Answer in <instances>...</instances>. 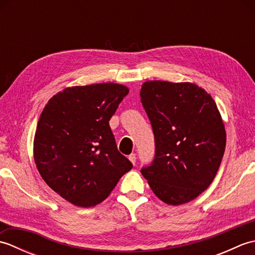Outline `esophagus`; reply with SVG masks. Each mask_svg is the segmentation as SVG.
Wrapping results in <instances>:
<instances>
[{
  "label": "esophagus",
  "mask_w": 255,
  "mask_h": 255,
  "mask_svg": "<svg viewBox=\"0 0 255 255\" xmlns=\"http://www.w3.org/2000/svg\"><path fill=\"white\" fill-rule=\"evenodd\" d=\"M128 159H129V161H130V162H131V163H132V164H134V163H136V159H137V156H136V153H131L130 155H129V156H128Z\"/></svg>",
  "instance_id": "esophagus-1"
}]
</instances>
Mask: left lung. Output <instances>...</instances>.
<instances>
[{
  "label": "left lung",
  "instance_id": "8db88e82",
  "mask_svg": "<svg viewBox=\"0 0 255 255\" xmlns=\"http://www.w3.org/2000/svg\"><path fill=\"white\" fill-rule=\"evenodd\" d=\"M140 97L155 142L154 159L141 174L165 204L191 202L214 181L225 153L218 107L207 92L189 82L147 81Z\"/></svg>",
  "mask_w": 255,
  "mask_h": 255
}]
</instances>
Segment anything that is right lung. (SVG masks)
I'll return each mask as SVG.
<instances>
[{"label": "right lung", "instance_id": "1", "mask_svg": "<svg viewBox=\"0 0 255 255\" xmlns=\"http://www.w3.org/2000/svg\"><path fill=\"white\" fill-rule=\"evenodd\" d=\"M127 86H72L53 95L37 124L35 163L47 185L79 207L108 197L132 164L117 149L110 119Z\"/></svg>", "mask_w": 255, "mask_h": 255}]
</instances>
